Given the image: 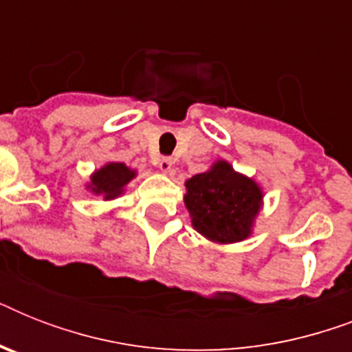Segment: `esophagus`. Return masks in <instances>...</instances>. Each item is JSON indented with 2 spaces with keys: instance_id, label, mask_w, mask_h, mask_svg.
<instances>
[{
  "instance_id": "1",
  "label": "esophagus",
  "mask_w": 352,
  "mask_h": 352,
  "mask_svg": "<svg viewBox=\"0 0 352 352\" xmlns=\"http://www.w3.org/2000/svg\"><path fill=\"white\" fill-rule=\"evenodd\" d=\"M157 166H159V170L162 171V173H171V171H173V160H171L170 157H162V159H159Z\"/></svg>"
}]
</instances>
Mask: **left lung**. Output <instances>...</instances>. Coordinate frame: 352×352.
Returning a JSON list of instances; mask_svg holds the SVG:
<instances>
[{
  "label": "left lung",
  "instance_id": "obj_1",
  "mask_svg": "<svg viewBox=\"0 0 352 352\" xmlns=\"http://www.w3.org/2000/svg\"><path fill=\"white\" fill-rule=\"evenodd\" d=\"M184 206L199 234L217 245L248 239L263 208V188L225 159L184 182Z\"/></svg>",
  "mask_w": 352,
  "mask_h": 352
}]
</instances>
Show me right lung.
<instances>
[{
	"label": "right lung",
	"instance_id": "obj_1",
	"mask_svg": "<svg viewBox=\"0 0 352 352\" xmlns=\"http://www.w3.org/2000/svg\"><path fill=\"white\" fill-rule=\"evenodd\" d=\"M137 177V170H133L124 162H106L89 175L85 182V190L93 195H98L104 201H113L126 192L127 184Z\"/></svg>",
	"mask_w": 352,
	"mask_h": 352
}]
</instances>
